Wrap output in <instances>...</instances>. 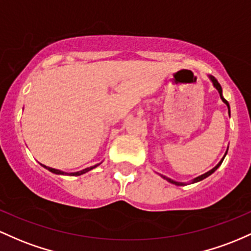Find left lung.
Listing matches in <instances>:
<instances>
[{"label":"left lung","mask_w":251,"mask_h":251,"mask_svg":"<svg viewBox=\"0 0 251 251\" xmlns=\"http://www.w3.org/2000/svg\"><path fill=\"white\" fill-rule=\"evenodd\" d=\"M209 78H210V80H211V81H212L213 86H215V88H216L217 90H218V92H219V96H221L222 100H223V102H224L225 104H226V106H227V110H229V115H230V105H229V103H227V100H225V98L223 97V94H222V92H223V91H222V86H221V84H219V83H218V80H217V79H216V78H215V77H213V75H209ZM227 148H229V147H227ZM226 153H227V151H226ZM226 153H225V155H226ZM225 155L223 156V159H222V160H221V161H219V163H218V165H217V166H216V167H213V168H212V170H211V171H209V172H206V173H204V174H201V176H197V178H196V179H193V180H192V184H194V182H198V181H201V180H202V179L207 178V176H211V174H212V173H213V172H215V171L217 170V168H218V167H219V166H221V165H222V162H223V160H224V157H225ZM160 176H161L163 179H166V180H167V181H168V182H171V184H174V185H176V186H185V185H186V184H185V182H179V181H174V180H172V179H170V178H167V176H162V174H160Z\"/></svg>","instance_id":"obj_1"}]
</instances>
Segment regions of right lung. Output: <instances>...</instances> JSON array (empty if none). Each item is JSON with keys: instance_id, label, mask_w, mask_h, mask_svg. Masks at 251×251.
I'll return each mask as SVG.
<instances>
[{"instance_id": "obj_1", "label": "right lung", "mask_w": 251, "mask_h": 251, "mask_svg": "<svg viewBox=\"0 0 251 251\" xmlns=\"http://www.w3.org/2000/svg\"><path fill=\"white\" fill-rule=\"evenodd\" d=\"M98 165H100V163H97V165H95V166H91V167H88V168H85V170H83V171H79V172H75V173H66V172L59 171V170H55V168H50V167H47V166H45V165H42V167H45V168H46V170H49L50 172H52V173H54V174H61V176H81V174L86 173V172H89V171L94 170V168L97 167Z\"/></svg>"}]
</instances>
